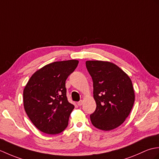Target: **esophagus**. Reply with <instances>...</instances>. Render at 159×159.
<instances>
[{
  "label": "esophagus",
  "mask_w": 159,
  "mask_h": 159,
  "mask_svg": "<svg viewBox=\"0 0 159 159\" xmlns=\"http://www.w3.org/2000/svg\"><path fill=\"white\" fill-rule=\"evenodd\" d=\"M83 104V101L82 100H80L79 102H77V105L78 106H81Z\"/></svg>",
  "instance_id": "34e87169"
}]
</instances>
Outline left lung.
<instances>
[{
	"mask_svg": "<svg viewBox=\"0 0 159 159\" xmlns=\"http://www.w3.org/2000/svg\"><path fill=\"white\" fill-rule=\"evenodd\" d=\"M88 71L93 82V97L97 103L90 115L95 127L110 130L125 122L133 108L135 93L131 80L110 62L88 61Z\"/></svg>",
	"mask_w": 159,
	"mask_h": 159,
	"instance_id": "obj_1",
	"label": "left lung"
}]
</instances>
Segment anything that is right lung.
<instances>
[{
    "mask_svg": "<svg viewBox=\"0 0 159 159\" xmlns=\"http://www.w3.org/2000/svg\"><path fill=\"white\" fill-rule=\"evenodd\" d=\"M78 63L69 60L45 65L31 76L24 88V109L41 132L55 135L67 126L74 105L67 100L65 82Z\"/></svg>",
    "mask_w": 159,
    "mask_h": 159,
    "instance_id": "1",
    "label": "right lung"
}]
</instances>
